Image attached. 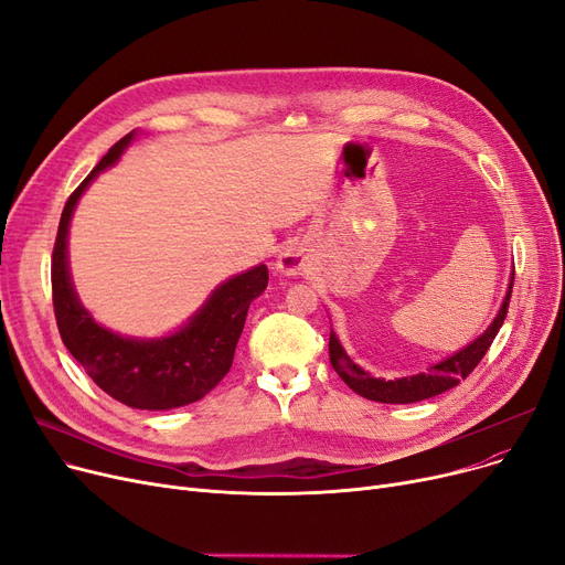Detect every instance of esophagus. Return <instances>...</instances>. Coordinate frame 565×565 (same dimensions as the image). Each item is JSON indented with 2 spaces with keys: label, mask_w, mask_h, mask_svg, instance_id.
<instances>
[{
  "label": "esophagus",
  "mask_w": 565,
  "mask_h": 565,
  "mask_svg": "<svg viewBox=\"0 0 565 565\" xmlns=\"http://www.w3.org/2000/svg\"><path fill=\"white\" fill-rule=\"evenodd\" d=\"M277 270L288 277L302 275L307 270V254L298 245L286 247L277 260Z\"/></svg>",
  "instance_id": "1"
}]
</instances>
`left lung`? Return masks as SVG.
Segmentation results:
<instances>
[{
    "label": "left lung",
    "mask_w": 565,
    "mask_h": 565,
    "mask_svg": "<svg viewBox=\"0 0 565 565\" xmlns=\"http://www.w3.org/2000/svg\"><path fill=\"white\" fill-rule=\"evenodd\" d=\"M515 279V277H513ZM513 279L507 292V300L501 305V311L497 313L494 322L490 328L460 352H456L454 358L444 360L435 366H430L428 373H419L412 377H401V380H382V377H371L366 371H362L358 364H354L345 350L341 348L339 339L334 332L330 334V362L334 371L341 375V380L348 384V387L360 394L369 401L377 403H417L424 398H433L437 394H444L454 390L460 380H465L473 369L479 366V362L486 358L488 348L492 345L499 328L503 324V318L509 313V302H511V292H513Z\"/></svg>",
    "instance_id": "1"
}]
</instances>
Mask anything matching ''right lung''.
Here are the masks:
<instances>
[{
    "mask_svg": "<svg viewBox=\"0 0 565 565\" xmlns=\"http://www.w3.org/2000/svg\"><path fill=\"white\" fill-rule=\"evenodd\" d=\"M130 139L132 132L118 139L64 205L52 252V305L64 345L107 396L137 409H171L203 398L228 373L247 309L267 286V267L258 265L222 284L185 328L167 339H124L96 324L71 284L68 222L92 178L114 164Z\"/></svg>",
    "mask_w": 565,
    "mask_h": 565,
    "instance_id": "obj_1",
    "label": "right lung"
}]
</instances>
